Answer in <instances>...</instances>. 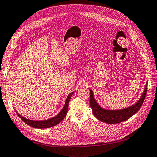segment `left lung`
Here are the masks:
<instances>
[{"label": "left lung", "mask_w": 157, "mask_h": 157, "mask_svg": "<svg viewBox=\"0 0 157 157\" xmlns=\"http://www.w3.org/2000/svg\"><path fill=\"white\" fill-rule=\"evenodd\" d=\"M147 89H148V83H146L144 91L142 96L138 101L134 104L132 106L118 110H105L104 108H101L96 101L95 100L94 98V93L91 89H89L90 90L89 104H90V106L92 108L93 114L98 120L108 124L119 123L129 119L141 108L146 97Z\"/></svg>", "instance_id": "left-lung-1"}]
</instances>
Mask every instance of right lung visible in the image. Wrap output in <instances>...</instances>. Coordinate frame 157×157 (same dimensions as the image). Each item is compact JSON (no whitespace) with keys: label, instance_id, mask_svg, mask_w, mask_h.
<instances>
[{"label":"right lung","instance_id":"right-lung-1","mask_svg":"<svg viewBox=\"0 0 157 157\" xmlns=\"http://www.w3.org/2000/svg\"><path fill=\"white\" fill-rule=\"evenodd\" d=\"M73 94H74V93L72 92L68 95V97H67L66 100L65 105L62 108V110L60 111V113L57 114V116L52 118V119H49L48 120H44V121H33V120L25 119V118H24V117L21 116L20 114H18L17 112H16V113L17 114L19 117H20L25 123H26L28 125L33 127L34 128H37V129H45V128L53 127L56 125V124H59L61 121L64 119V117L67 114V113H68L69 101Z\"/></svg>","mask_w":157,"mask_h":157}]
</instances>
